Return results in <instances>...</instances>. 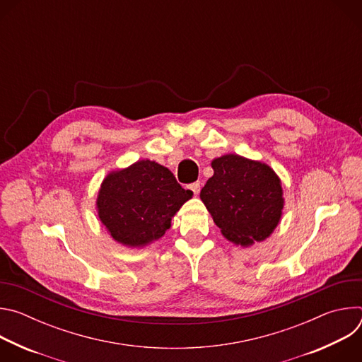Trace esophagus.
I'll return each instance as SVG.
<instances>
[{
    "label": "esophagus",
    "mask_w": 362,
    "mask_h": 362,
    "mask_svg": "<svg viewBox=\"0 0 362 362\" xmlns=\"http://www.w3.org/2000/svg\"><path fill=\"white\" fill-rule=\"evenodd\" d=\"M189 189H190L194 194H199V193H200V183H199V182L190 183V185H189Z\"/></svg>",
    "instance_id": "esophagus-1"
}]
</instances>
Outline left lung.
I'll list each match as a JSON object with an SVG mask.
<instances>
[{
	"mask_svg": "<svg viewBox=\"0 0 362 362\" xmlns=\"http://www.w3.org/2000/svg\"><path fill=\"white\" fill-rule=\"evenodd\" d=\"M212 168L200 199L222 235L240 246L269 238L284 209L278 175L262 162L232 153L215 159Z\"/></svg>",
	"mask_w": 362,
	"mask_h": 362,
	"instance_id": "obj_1",
	"label": "left lung"
}]
</instances>
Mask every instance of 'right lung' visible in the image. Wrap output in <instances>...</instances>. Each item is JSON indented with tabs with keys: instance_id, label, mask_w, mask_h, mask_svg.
<instances>
[{
	"instance_id": "obj_1",
	"label": "right lung",
	"mask_w": 362,
	"mask_h": 362,
	"mask_svg": "<svg viewBox=\"0 0 362 362\" xmlns=\"http://www.w3.org/2000/svg\"><path fill=\"white\" fill-rule=\"evenodd\" d=\"M192 196L168 168L139 160L105 177L95 204L101 223L116 242L141 247L165 235Z\"/></svg>"
}]
</instances>
